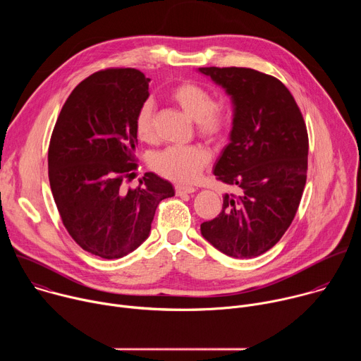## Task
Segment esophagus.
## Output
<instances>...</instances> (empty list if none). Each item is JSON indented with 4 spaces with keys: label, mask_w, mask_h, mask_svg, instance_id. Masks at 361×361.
<instances>
[{
    "label": "esophagus",
    "mask_w": 361,
    "mask_h": 361,
    "mask_svg": "<svg viewBox=\"0 0 361 361\" xmlns=\"http://www.w3.org/2000/svg\"><path fill=\"white\" fill-rule=\"evenodd\" d=\"M194 191H195V187H192V185H181V184L176 185V192H177V195L191 194V192H194Z\"/></svg>",
    "instance_id": "esophagus-1"
}]
</instances>
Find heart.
<instances>
[{"mask_svg": "<svg viewBox=\"0 0 361 361\" xmlns=\"http://www.w3.org/2000/svg\"><path fill=\"white\" fill-rule=\"evenodd\" d=\"M170 97L184 113L195 120L201 135L216 140L224 134L228 124L227 111L221 104L214 102L212 94L204 87L184 82L173 88ZM154 113L156 106L151 99H147L135 114V134L142 141L154 138ZM209 161L210 154L201 145H171L154 152L149 159V166L154 171L171 181L191 183Z\"/></svg>", "mask_w": 361, "mask_h": 361, "instance_id": "b5f03b06", "label": "heart"}]
</instances>
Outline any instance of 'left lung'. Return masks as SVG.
I'll return each instance as SVG.
<instances>
[{"label": "left lung", "instance_id": "obj_1", "mask_svg": "<svg viewBox=\"0 0 361 361\" xmlns=\"http://www.w3.org/2000/svg\"><path fill=\"white\" fill-rule=\"evenodd\" d=\"M231 97L230 142L214 166L217 180L237 187L223 210L201 224L202 237L234 259H252L290 227L307 178L308 135L298 106L276 77L241 67H202Z\"/></svg>", "mask_w": 361, "mask_h": 361}]
</instances>
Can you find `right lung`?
<instances>
[{
	"instance_id": "right-lung-1",
	"label": "right lung",
	"mask_w": 361,
	"mask_h": 361,
	"mask_svg": "<svg viewBox=\"0 0 361 361\" xmlns=\"http://www.w3.org/2000/svg\"><path fill=\"white\" fill-rule=\"evenodd\" d=\"M148 82L134 68L98 71L67 98L48 148V178L63 224L74 241L101 259H121L149 235L161 200L174 195L170 181L134 174L135 114L148 98Z\"/></svg>"
}]
</instances>
